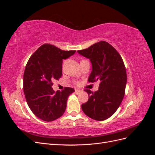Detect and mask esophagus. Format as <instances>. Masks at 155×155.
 <instances>
[{
    "label": "esophagus",
    "mask_w": 155,
    "mask_h": 155,
    "mask_svg": "<svg viewBox=\"0 0 155 155\" xmlns=\"http://www.w3.org/2000/svg\"><path fill=\"white\" fill-rule=\"evenodd\" d=\"M80 90H79V89H75V92H76V94H78L79 92H80Z\"/></svg>",
    "instance_id": "esophagus-1"
}]
</instances>
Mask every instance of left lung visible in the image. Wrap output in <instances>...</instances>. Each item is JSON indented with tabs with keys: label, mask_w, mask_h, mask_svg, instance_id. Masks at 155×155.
I'll list each match as a JSON object with an SVG mask.
<instances>
[{
	"label": "left lung",
	"mask_w": 155,
	"mask_h": 155,
	"mask_svg": "<svg viewBox=\"0 0 155 155\" xmlns=\"http://www.w3.org/2000/svg\"><path fill=\"white\" fill-rule=\"evenodd\" d=\"M78 52L91 61L92 70L88 81H100L97 91L85 89L89 97L81 109L93 120H105L118 109L125 95L127 73L123 59L113 46L104 41Z\"/></svg>",
	"instance_id": "8db88e82"
}]
</instances>
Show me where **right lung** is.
<instances>
[{"instance_id": "1", "label": "right lung", "mask_w": 155, "mask_h": 155, "mask_svg": "<svg viewBox=\"0 0 155 155\" xmlns=\"http://www.w3.org/2000/svg\"><path fill=\"white\" fill-rule=\"evenodd\" d=\"M75 52L44 44L30 58L23 76V91L28 105L39 118L51 121L64 114L68 97L74 89L64 87L55 92L51 86L62 76L63 60Z\"/></svg>"}]
</instances>
